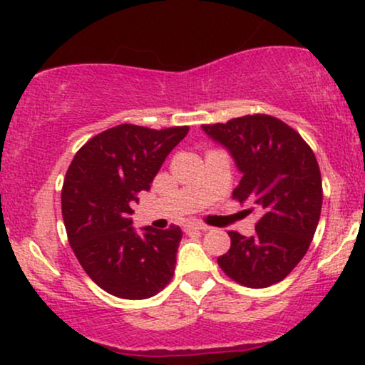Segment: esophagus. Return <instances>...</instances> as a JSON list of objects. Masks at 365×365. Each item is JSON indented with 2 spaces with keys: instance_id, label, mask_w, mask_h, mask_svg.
Masks as SVG:
<instances>
[{
  "instance_id": "esophagus-1",
  "label": "esophagus",
  "mask_w": 365,
  "mask_h": 365,
  "mask_svg": "<svg viewBox=\"0 0 365 365\" xmlns=\"http://www.w3.org/2000/svg\"><path fill=\"white\" fill-rule=\"evenodd\" d=\"M183 230L185 232H206V230H209V226L202 225V223H187L185 226H183Z\"/></svg>"
}]
</instances>
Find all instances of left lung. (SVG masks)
I'll use <instances>...</instances> for the list:
<instances>
[{
    "label": "left lung",
    "instance_id": "left-lung-1",
    "mask_svg": "<svg viewBox=\"0 0 365 365\" xmlns=\"http://www.w3.org/2000/svg\"><path fill=\"white\" fill-rule=\"evenodd\" d=\"M202 130L228 150L242 173L233 197L261 212L252 237L228 232L232 245L217 264L249 288L282 282L307 252L319 223L322 182L312 149L269 115L240 116Z\"/></svg>",
    "mask_w": 365,
    "mask_h": 365
}]
</instances>
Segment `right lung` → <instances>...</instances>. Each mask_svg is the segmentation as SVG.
<instances>
[{
	"label": "right lung",
	"instance_id": "right-lung-1",
	"mask_svg": "<svg viewBox=\"0 0 365 365\" xmlns=\"http://www.w3.org/2000/svg\"><path fill=\"white\" fill-rule=\"evenodd\" d=\"M188 127L153 130L118 125L92 137L75 154L61 190L66 235L89 278L120 299L142 300L173 278L180 226H132L139 192L149 190Z\"/></svg>",
	"mask_w": 365,
	"mask_h": 365
}]
</instances>
